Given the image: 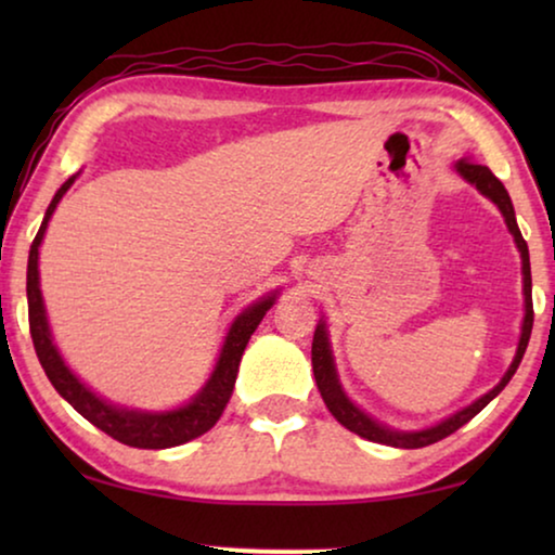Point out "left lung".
Here are the masks:
<instances>
[{"label":"left lung","instance_id":"8db88e82","mask_svg":"<svg viewBox=\"0 0 555 555\" xmlns=\"http://www.w3.org/2000/svg\"><path fill=\"white\" fill-rule=\"evenodd\" d=\"M454 169L469 184H475V189L480 194L488 196L492 204H498V209L503 211L505 224L511 234L515 237V245L520 249V260H522V295H526V318H522V328H520V340H518V351H515V359L511 363V369L505 371V376L500 378V384L495 389H490L488 393H482L480 399L473 401V404L460 409L457 414L447 416L444 422L435 424V427L420 429V431H399V429H389L386 424H378L376 420H371L366 412H361L359 406L353 404L351 399L346 397V391L340 389L338 374H336V363H333V353H331V344H328V331H325V323L321 321L315 328L313 336V351H310V359H313V374H315V384L318 391L328 406V412L336 416V420L344 424L346 429H351L353 435H359L363 439H371V442L378 444H389V447H401V450H420V447L435 444L439 439L450 437L452 431H457L462 424H467L475 414H480L485 406L490 404L492 399L498 397L500 391L505 389L507 382H511L515 371H518L522 353H526L528 340H530V331H533V283H530V257H528V245L522 240V234L518 230V222H515V209L511 196H507L503 181H500L495 173H492L488 166L473 162V158H460L454 164Z\"/></svg>","mask_w":555,"mask_h":555}]
</instances>
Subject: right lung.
<instances>
[{
	"mask_svg": "<svg viewBox=\"0 0 555 555\" xmlns=\"http://www.w3.org/2000/svg\"><path fill=\"white\" fill-rule=\"evenodd\" d=\"M75 177H78V173H75ZM75 177L67 179L65 184L57 189V194L52 196L50 207L44 211L40 232H37L33 247H29L27 308L29 333H33L37 359H40L44 374H48L50 384L55 386L60 397H63L75 412L86 416L90 424H95L98 429H103L105 435L118 439V442H124L128 447H139V450H166V447H177L194 437H202L204 431L215 427L219 416H222L227 401L232 397L234 378H237L240 361L247 348V340L255 333L257 325H260L264 313L272 308V302L278 298V291L255 300L253 306L245 308L237 318H234L209 382L202 386L199 393H194L189 404L171 409V412H139V409H124L95 397V393L67 369L57 346L52 344L48 313H44V302L40 293V270H37V255H40V242L44 237V230H48L52 211H55L60 199H63V194L73 186Z\"/></svg>",
	"mask_w": 555,
	"mask_h": 555,
	"instance_id": "add662e5",
	"label": "right lung"
}]
</instances>
